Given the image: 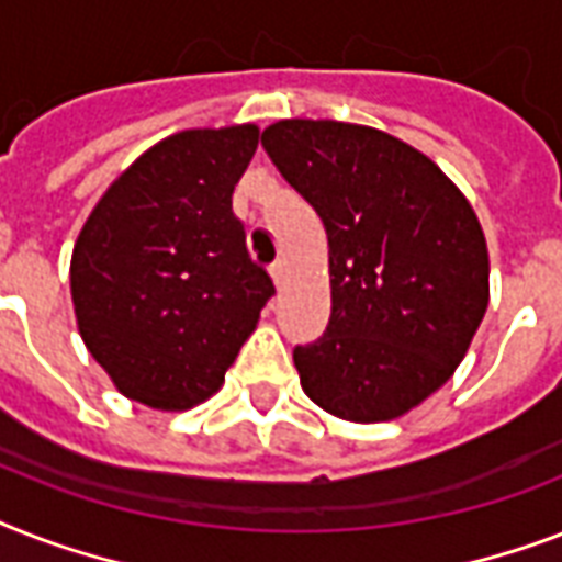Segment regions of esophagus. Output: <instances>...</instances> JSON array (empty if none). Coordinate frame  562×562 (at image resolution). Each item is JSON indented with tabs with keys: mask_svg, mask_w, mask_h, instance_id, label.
<instances>
[{
	"mask_svg": "<svg viewBox=\"0 0 562 562\" xmlns=\"http://www.w3.org/2000/svg\"><path fill=\"white\" fill-rule=\"evenodd\" d=\"M285 273H289V265H285V259H277V262L271 265V280L277 282V285H282V282H285Z\"/></svg>",
	"mask_w": 562,
	"mask_h": 562,
	"instance_id": "obj_1",
	"label": "esophagus"
}]
</instances>
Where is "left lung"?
Returning a JSON list of instances; mask_svg holds the SVG:
<instances>
[{"label":"left lung","instance_id":"left-lung-1","mask_svg":"<svg viewBox=\"0 0 562 562\" xmlns=\"http://www.w3.org/2000/svg\"><path fill=\"white\" fill-rule=\"evenodd\" d=\"M262 148L321 215L333 315L294 350L300 387L350 423H387L443 387L490 303L467 194L414 145L335 119H282Z\"/></svg>","mask_w":562,"mask_h":562}]
</instances>
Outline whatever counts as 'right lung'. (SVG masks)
<instances>
[{"mask_svg":"<svg viewBox=\"0 0 562 562\" xmlns=\"http://www.w3.org/2000/svg\"><path fill=\"white\" fill-rule=\"evenodd\" d=\"M256 125L189 127L139 154L101 194L69 262L81 341L122 396L189 411L221 391L273 294L247 256L233 189Z\"/></svg>","mask_w":562,"mask_h":562,"instance_id":"1","label":"right lung"}]
</instances>
